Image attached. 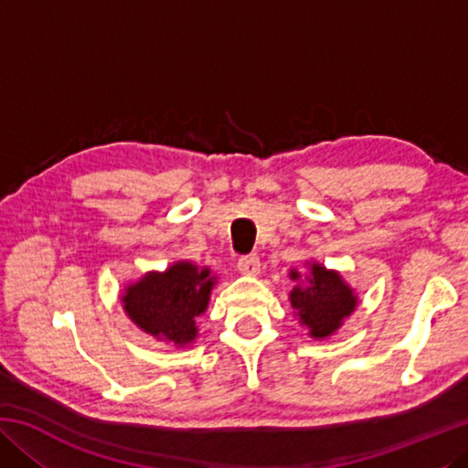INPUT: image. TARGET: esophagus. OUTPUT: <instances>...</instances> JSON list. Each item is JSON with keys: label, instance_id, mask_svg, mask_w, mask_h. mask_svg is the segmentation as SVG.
Segmentation results:
<instances>
[{"label": "esophagus", "instance_id": "1", "mask_svg": "<svg viewBox=\"0 0 468 468\" xmlns=\"http://www.w3.org/2000/svg\"><path fill=\"white\" fill-rule=\"evenodd\" d=\"M237 268H239L241 274L256 276L260 272V258L258 253H248V256H241L237 260Z\"/></svg>", "mask_w": 468, "mask_h": 468}]
</instances>
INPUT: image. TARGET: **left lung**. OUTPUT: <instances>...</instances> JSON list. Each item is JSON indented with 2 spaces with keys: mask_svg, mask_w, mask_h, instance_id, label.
Returning <instances> with one entry per match:
<instances>
[{
  "mask_svg": "<svg viewBox=\"0 0 468 468\" xmlns=\"http://www.w3.org/2000/svg\"><path fill=\"white\" fill-rule=\"evenodd\" d=\"M291 279L297 281L299 272H291ZM291 305L301 322L310 328V335L324 338L332 335L343 318L355 310L357 299L340 279V274L314 264L310 276H305V287L291 291Z\"/></svg>",
  "mask_w": 468,
  "mask_h": 468,
  "instance_id": "8db88e82",
  "label": "left lung"
}]
</instances>
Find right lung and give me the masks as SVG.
<instances>
[{"label":"right lung","mask_w":468,"mask_h":468,"mask_svg":"<svg viewBox=\"0 0 468 468\" xmlns=\"http://www.w3.org/2000/svg\"><path fill=\"white\" fill-rule=\"evenodd\" d=\"M215 276L187 262L167 272H150L123 295V310L148 335L187 345L196 338V318L208 305Z\"/></svg>","instance_id":"right-lung-1"}]
</instances>
